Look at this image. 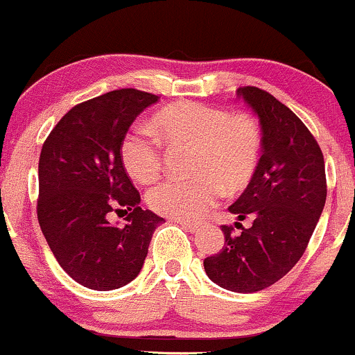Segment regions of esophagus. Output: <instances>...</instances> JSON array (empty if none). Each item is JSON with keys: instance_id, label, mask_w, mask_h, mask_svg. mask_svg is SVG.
Returning a JSON list of instances; mask_svg holds the SVG:
<instances>
[{"instance_id": "obj_1", "label": "esophagus", "mask_w": 355, "mask_h": 355, "mask_svg": "<svg viewBox=\"0 0 355 355\" xmlns=\"http://www.w3.org/2000/svg\"><path fill=\"white\" fill-rule=\"evenodd\" d=\"M176 222L181 225L182 228H184V230H188V232H191V234H196L198 230H200V227L201 225L200 223H193V222H184V220H176Z\"/></svg>"}]
</instances>
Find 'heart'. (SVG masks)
Segmentation results:
<instances>
[{
    "label": "heart",
    "instance_id": "obj_1",
    "mask_svg": "<svg viewBox=\"0 0 355 355\" xmlns=\"http://www.w3.org/2000/svg\"><path fill=\"white\" fill-rule=\"evenodd\" d=\"M154 139L130 133L121 144V162L133 181L152 184L162 171L161 146L191 147V173L184 181H164L147 194L154 211L176 220H196L225 193L250 184L262 152L259 123L218 106L193 101L167 105L150 118Z\"/></svg>",
    "mask_w": 355,
    "mask_h": 355
}]
</instances>
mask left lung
I'll return each instance as SVG.
<instances>
[{
	"mask_svg": "<svg viewBox=\"0 0 355 355\" xmlns=\"http://www.w3.org/2000/svg\"><path fill=\"white\" fill-rule=\"evenodd\" d=\"M239 100L261 123L262 157L247 189L228 208L253 227L234 234L223 225L225 245L205 259L208 277L234 293H255L286 276L310 242L327 200L325 162L318 144L288 106L268 91L239 87Z\"/></svg>",
	"mask_w": 355,
	"mask_h": 355,
	"instance_id": "8db88e82",
	"label": "left lung"
}]
</instances>
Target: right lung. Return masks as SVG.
Returning <instances> with one entry per match:
<instances>
[{
	"label": "right lung",
	"mask_w": 355,
	"mask_h": 355,
	"mask_svg": "<svg viewBox=\"0 0 355 355\" xmlns=\"http://www.w3.org/2000/svg\"><path fill=\"white\" fill-rule=\"evenodd\" d=\"M159 96L116 89L76 105L45 140L39 161V223L60 268L81 286L112 291L139 276L152 234L164 222L139 207L121 162L137 116ZM118 207L125 225L107 222Z\"/></svg>",
	"instance_id": "obj_1"
}]
</instances>
